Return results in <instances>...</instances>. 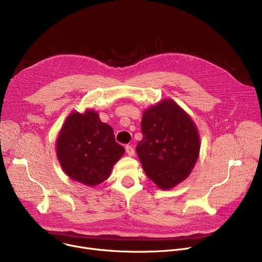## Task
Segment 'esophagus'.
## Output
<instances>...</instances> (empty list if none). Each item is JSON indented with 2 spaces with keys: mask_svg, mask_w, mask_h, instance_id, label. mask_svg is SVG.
I'll return each mask as SVG.
<instances>
[{
  "mask_svg": "<svg viewBox=\"0 0 262 262\" xmlns=\"http://www.w3.org/2000/svg\"><path fill=\"white\" fill-rule=\"evenodd\" d=\"M125 149H126V153H127V155L128 156H134L135 155V149H134V147L133 146H130V145H126V147H125Z\"/></svg>",
  "mask_w": 262,
  "mask_h": 262,
  "instance_id": "34e87169",
  "label": "esophagus"
}]
</instances>
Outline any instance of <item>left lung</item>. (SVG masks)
<instances>
[{
    "label": "left lung",
    "mask_w": 262,
    "mask_h": 262,
    "mask_svg": "<svg viewBox=\"0 0 262 262\" xmlns=\"http://www.w3.org/2000/svg\"><path fill=\"white\" fill-rule=\"evenodd\" d=\"M142 140L136 146L146 176L160 189L175 187L190 175L200 155L194 121L171 99L145 109Z\"/></svg>",
    "instance_id": "1"
}]
</instances>
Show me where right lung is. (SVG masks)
Instances as JSON below:
<instances>
[{"mask_svg": "<svg viewBox=\"0 0 262 262\" xmlns=\"http://www.w3.org/2000/svg\"><path fill=\"white\" fill-rule=\"evenodd\" d=\"M55 146L63 172L89 187L106 181L115 163L125 153L116 142L113 127L103 123L93 109L69 115Z\"/></svg>", "mask_w": 262, "mask_h": 262, "instance_id": "obj_1", "label": "right lung"}]
</instances>
